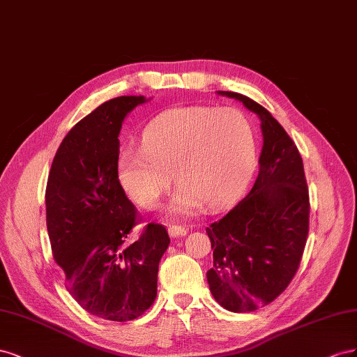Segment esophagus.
I'll return each mask as SVG.
<instances>
[{
  "label": "esophagus",
  "mask_w": 357,
  "mask_h": 357,
  "mask_svg": "<svg viewBox=\"0 0 357 357\" xmlns=\"http://www.w3.org/2000/svg\"><path fill=\"white\" fill-rule=\"evenodd\" d=\"M169 235H170V238L185 236V235H187V229L181 227V226H170V227H169Z\"/></svg>",
  "instance_id": "esophagus-1"
}]
</instances>
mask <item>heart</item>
Masks as SVG:
<instances>
[{"mask_svg":"<svg viewBox=\"0 0 357 357\" xmlns=\"http://www.w3.org/2000/svg\"><path fill=\"white\" fill-rule=\"evenodd\" d=\"M254 160L256 137L241 110L175 107L149 122L142 149L119 152L118 178L137 205L154 208L169 191L175 173L181 188L169 211L190 217L203 203L215 209L235 196L250 176Z\"/></svg>","mask_w":357,"mask_h":357,"instance_id":"heart-1","label":"heart"}]
</instances>
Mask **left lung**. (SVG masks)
Returning <instances> with one entry per match:
<instances>
[{"mask_svg":"<svg viewBox=\"0 0 357 357\" xmlns=\"http://www.w3.org/2000/svg\"><path fill=\"white\" fill-rule=\"evenodd\" d=\"M217 93L241 101L261 122L263 146L251 191L206 227L213 299L231 312H250L277 299L296 273L308 236L310 196L302 157L280 122L245 96Z\"/></svg>","mask_w":357,"mask_h":357,"instance_id":"1","label":"left lung"}]
</instances>
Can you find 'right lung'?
<instances>
[{"instance_id": "right-lung-1", "label": "right lung", "mask_w": 357, "mask_h": 357, "mask_svg": "<svg viewBox=\"0 0 357 357\" xmlns=\"http://www.w3.org/2000/svg\"><path fill=\"white\" fill-rule=\"evenodd\" d=\"M146 101L116 97L80 119L61 142L47 178V233L66 289L85 311L112 321L135 320L154 303L158 263L170 243L154 222L127 241L137 220L118 179V136L126 116Z\"/></svg>"}]
</instances>
